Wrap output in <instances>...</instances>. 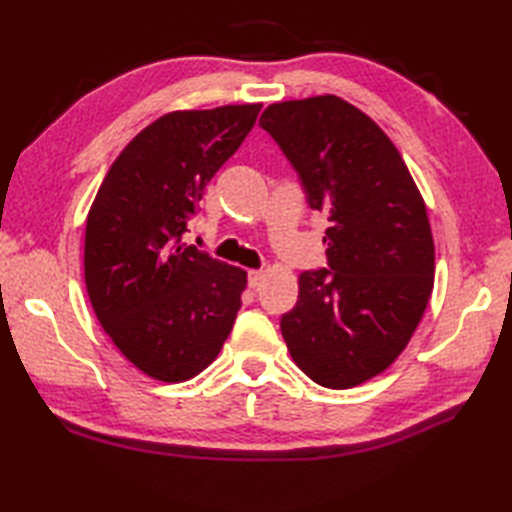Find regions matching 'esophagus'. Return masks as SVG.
Segmentation results:
<instances>
[{
  "mask_svg": "<svg viewBox=\"0 0 512 512\" xmlns=\"http://www.w3.org/2000/svg\"><path fill=\"white\" fill-rule=\"evenodd\" d=\"M264 270H248V286L250 288H259L262 286V281H264Z\"/></svg>",
  "mask_w": 512,
  "mask_h": 512,
  "instance_id": "1",
  "label": "esophagus"
}]
</instances>
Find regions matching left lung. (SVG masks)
I'll return each mask as SVG.
<instances>
[{
  "mask_svg": "<svg viewBox=\"0 0 512 512\" xmlns=\"http://www.w3.org/2000/svg\"><path fill=\"white\" fill-rule=\"evenodd\" d=\"M259 125L330 222L328 268L299 275L281 334L314 383L356 387L396 361L429 303L436 257L422 195L383 129L339 96L275 103Z\"/></svg>",
  "mask_w": 512,
  "mask_h": 512,
  "instance_id": "obj_1",
  "label": "left lung"
}]
</instances>
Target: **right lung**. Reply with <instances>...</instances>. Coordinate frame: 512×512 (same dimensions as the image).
I'll return each instance as SVG.
<instances>
[{
	"label": "right lung",
	"instance_id": "obj_1",
	"mask_svg": "<svg viewBox=\"0 0 512 512\" xmlns=\"http://www.w3.org/2000/svg\"><path fill=\"white\" fill-rule=\"evenodd\" d=\"M262 105L171 112L129 143L85 226V286L107 336L165 383L198 376L242 308L246 273L182 244L204 187L253 129Z\"/></svg>",
	"mask_w": 512,
	"mask_h": 512
}]
</instances>
